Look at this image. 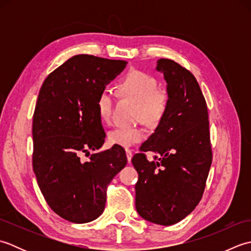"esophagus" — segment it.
Masks as SVG:
<instances>
[{
  "mask_svg": "<svg viewBox=\"0 0 251 251\" xmlns=\"http://www.w3.org/2000/svg\"><path fill=\"white\" fill-rule=\"evenodd\" d=\"M126 156H127V161H128V163L131 161V157H132V152L131 150H129V149H126Z\"/></svg>",
  "mask_w": 251,
  "mask_h": 251,
  "instance_id": "34e87169",
  "label": "esophagus"
}]
</instances>
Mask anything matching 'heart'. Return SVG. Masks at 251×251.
Returning a JSON list of instances; mask_svg holds the SVG:
<instances>
[{"instance_id":"obj_1","label":"heart","mask_w":251,"mask_h":251,"mask_svg":"<svg viewBox=\"0 0 251 251\" xmlns=\"http://www.w3.org/2000/svg\"><path fill=\"white\" fill-rule=\"evenodd\" d=\"M157 86L155 77L140 70L129 72L117 85L123 97L137 102V120L153 128L163 122L169 106L168 93ZM112 108V95L108 89H103L98 96L97 109L100 119L104 123L111 121ZM146 137L147 132L142 127H116L109 131L108 140L112 145L128 148L143 141Z\"/></svg>"}]
</instances>
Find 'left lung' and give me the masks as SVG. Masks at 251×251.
I'll return each instance as SVG.
<instances>
[{
    "instance_id": "obj_1",
    "label": "left lung",
    "mask_w": 251,
    "mask_h": 251,
    "mask_svg": "<svg viewBox=\"0 0 251 251\" xmlns=\"http://www.w3.org/2000/svg\"><path fill=\"white\" fill-rule=\"evenodd\" d=\"M167 82L166 116L131 163L139 178L136 209L143 219L172 226L199 205L212 162L206 100L195 76L170 59L157 60ZM146 151L158 157L149 161Z\"/></svg>"
}]
</instances>
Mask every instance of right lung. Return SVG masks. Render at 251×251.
Returning <instances> with one entry per match:
<instances>
[{"label": "right lung", "instance_id": "right-lung-1", "mask_svg": "<svg viewBox=\"0 0 251 251\" xmlns=\"http://www.w3.org/2000/svg\"><path fill=\"white\" fill-rule=\"evenodd\" d=\"M126 63L73 56L40 89L32 123V164L47 204L70 222H90L102 214L106 188L127 164L125 150L115 145L92 154L87 162L81 159L104 143L97 99Z\"/></svg>", "mask_w": 251, "mask_h": 251}]
</instances>
